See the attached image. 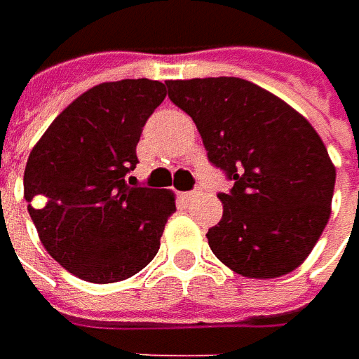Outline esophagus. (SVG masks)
<instances>
[{
    "label": "esophagus",
    "instance_id": "1",
    "mask_svg": "<svg viewBox=\"0 0 359 359\" xmlns=\"http://www.w3.org/2000/svg\"><path fill=\"white\" fill-rule=\"evenodd\" d=\"M198 194H200V191H198V189H194V191H187V194H184V198H186V200H194V198H198Z\"/></svg>",
    "mask_w": 359,
    "mask_h": 359
}]
</instances>
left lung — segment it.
Wrapping results in <instances>:
<instances>
[{
	"instance_id": "obj_1",
	"label": "left lung",
	"mask_w": 359,
	"mask_h": 359,
	"mask_svg": "<svg viewBox=\"0 0 359 359\" xmlns=\"http://www.w3.org/2000/svg\"><path fill=\"white\" fill-rule=\"evenodd\" d=\"M194 119L208 159L233 187L210 228L215 257L243 278L271 280L304 264L332 214L336 168L311 123L240 77L165 81Z\"/></svg>"
}]
</instances>
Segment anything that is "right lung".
<instances>
[{"label":"right lung","instance_id":"obj_1","mask_svg":"<svg viewBox=\"0 0 359 359\" xmlns=\"http://www.w3.org/2000/svg\"><path fill=\"white\" fill-rule=\"evenodd\" d=\"M165 93L154 79L100 83L67 105L29 154L27 212L48 254L79 280L121 282L158 254L175 196L140 187L128 173Z\"/></svg>","mask_w":359,"mask_h":359}]
</instances>
